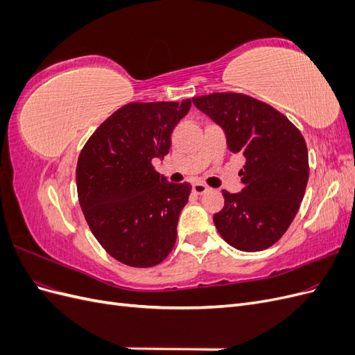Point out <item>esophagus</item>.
I'll return each mask as SVG.
<instances>
[{
	"instance_id": "1",
	"label": "esophagus",
	"mask_w": 355,
	"mask_h": 355,
	"mask_svg": "<svg viewBox=\"0 0 355 355\" xmlns=\"http://www.w3.org/2000/svg\"><path fill=\"white\" fill-rule=\"evenodd\" d=\"M209 189L210 188L207 185H204V184H194V185H192V191H194V194H198V196L206 194Z\"/></svg>"
}]
</instances>
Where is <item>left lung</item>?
<instances>
[{
  "label": "left lung",
  "instance_id": "left-lung-1",
  "mask_svg": "<svg viewBox=\"0 0 355 355\" xmlns=\"http://www.w3.org/2000/svg\"><path fill=\"white\" fill-rule=\"evenodd\" d=\"M192 102L222 127L230 151L245 158L241 192L223 189L225 206L213 216L220 237L241 252L268 249L283 237L305 194L304 136L272 106L241 93H213Z\"/></svg>",
  "mask_w": 355,
  "mask_h": 355
}]
</instances>
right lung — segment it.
<instances>
[{
    "instance_id": "1",
    "label": "right lung",
    "mask_w": 355,
    "mask_h": 355,
    "mask_svg": "<svg viewBox=\"0 0 355 355\" xmlns=\"http://www.w3.org/2000/svg\"><path fill=\"white\" fill-rule=\"evenodd\" d=\"M191 108L178 102L127 103L98 127L77 164L80 206L89 227L114 259L149 268L173 249L189 184H170L153 159H163L170 136Z\"/></svg>"
}]
</instances>
